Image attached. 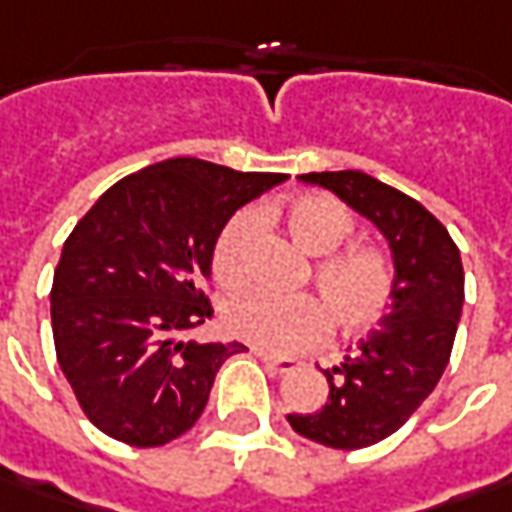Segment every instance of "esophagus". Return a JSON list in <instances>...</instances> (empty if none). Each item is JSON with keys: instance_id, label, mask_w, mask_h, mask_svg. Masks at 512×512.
<instances>
[{"instance_id": "1", "label": "esophagus", "mask_w": 512, "mask_h": 512, "mask_svg": "<svg viewBox=\"0 0 512 512\" xmlns=\"http://www.w3.org/2000/svg\"><path fill=\"white\" fill-rule=\"evenodd\" d=\"M252 355H255V358H260V361H263V364H266L269 369L280 372V375H289V372L300 369L298 358H278V355H269V352H263V349H252Z\"/></svg>"}]
</instances>
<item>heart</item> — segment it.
Returning <instances> with one entry per match:
<instances>
[{
	"mask_svg": "<svg viewBox=\"0 0 512 512\" xmlns=\"http://www.w3.org/2000/svg\"><path fill=\"white\" fill-rule=\"evenodd\" d=\"M280 220L300 252L318 257L309 280L321 303L309 295L243 292L223 309V323L234 338L266 352H298L321 341L326 321L344 335H355L387 312L395 283L389 257L372 246L335 252L355 232V217L344 203L329 194H298L280 209ZM257 226L255 212H237L217 232L212 272L220 286L240 289L246 283Z\"/></svg>",
	"mask_w": 512,
	"mask_h": 512,
	"instance_id": "obj_1",
	"label": "heart"
}]
</instances>
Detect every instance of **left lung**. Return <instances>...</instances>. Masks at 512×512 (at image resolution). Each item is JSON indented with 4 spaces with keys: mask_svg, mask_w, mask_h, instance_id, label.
<instances>
[{
    "mask_svg": "<svg viewBox=\"0 0 512 512\" xmlns=\"http://www.w3.org/2000/svg\"><path fill=\"white\" fill-rule=\"evenodd\" d=\"M298 180L332 191L367 217L392 255V303L338 367L323 369L329 401L286 415L292 430L335 450H361L401 430L447 369L464 306V269L450 232L418 200L364 171H312Z\"/></svg>",
    "mask_w": 512,
    "mask_h": 512,
    "instance_id": "obj_1",
    "label": "left lung"
}]
</instances>
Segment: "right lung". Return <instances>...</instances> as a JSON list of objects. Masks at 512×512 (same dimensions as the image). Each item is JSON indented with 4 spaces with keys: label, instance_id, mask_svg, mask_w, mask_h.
I'll list each match as a JSON object with an SVG mask.
<instances>
[{
    "label": "right lung",
    "instance_id": "right-lung-1",
    "mask_svg": "<svg viewBox=\"0 0 512 512\" xmlns=\"http://www.w3.org/2000/svg\"><path fill=\"white\" fill-rule=\"evenodd\" d=\"M286 174L174 157L128 174L68 234L51 289L56 361L88 421L160 447L194 427L237 344L189 341L212 318L217 232Z\"/></svg>",
    "mask_w": 512,
    "mask_h": 512
}]
</instances>
